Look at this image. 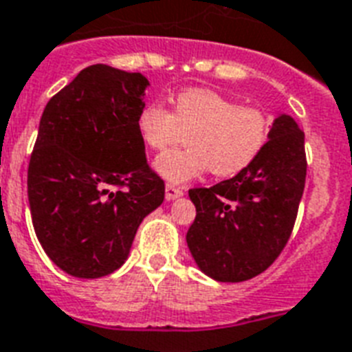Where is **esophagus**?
<instances>
[{
    "instance_id": "1",
    "label": "esophagus",
    "mask_w": 352,
    "mask_h": 352,
    "mask_svg": "<svg viewBox=\"0 0 352 352\" xmlns=\"http://www.w3.org/2000/svg\"><path fill=\"white\" fill-rule=\"evenodd\" d=\"M182 188L181 186H175V184H166V199L168 201H173V199L181 197L182 195Z\"/></svg>"
}]
</instances>
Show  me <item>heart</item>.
Returning a JSON list of instances; mask_svg holds the SVG:
<instances>
[{"mask_svg":"<svg viewBox=\"0 0 352 352\" xmlns=\"http://www.w3.org/2000/svg\"><path fill=\"white\" fill-rule=\"evenodd\" d=\"M272 122L265 109L239 106L230 96L203 87L181 91L173 109L151 102L138 111V137L160 151L188 133L186 148L170 149L155 160V170L170 182H186L212 171L234 177L261 155Z\"/></svg>","mask_w":352,"mask_h":352,"instance_id":"obj_1","label":"heart"}]
</instances>
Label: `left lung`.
I'll list each match as a JSON object with an SVG mask.
<instances>
[{"label":"left lung","mask_w":352,"mask_h":352,"mask_svg":"<svg viewBox=\"0 0 352 352\" xmlns=\"http://www.w3.org/2000/svg\"><path fill=\"white\" fill-rule=\"evenodd\" d=\"M305 175V133L279 115L254 164L212 188L190 190L197 215L186 243L197 267L225 283L265 272L292 234Z\"/></svg>","instance_id":"8db88e82"}]
</instances>
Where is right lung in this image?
I'll use <instances>...</instances> for the list:
<instances>
[{"label":"right lung","mask_w":352,"mask_h":352,"mask_svg":"<svg viewBox=\"0 0 352 352\" xmlns=\"http://www.w3.org/2000/svg\"><path fill=\"white\" fill-rule=\"evenodd\" d=\"M140 73L89 65L43 109L27 192L36 237L69 276L95 279L129 256L138 225L164 201L148 166L137 115Z\"/></svg>","instance_id":"1"}]
</instances>
